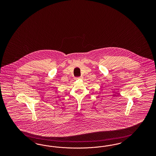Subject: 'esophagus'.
Masks as SVG:
<instances>
[{
	"mask_svg": "<svg viewBox=\"0 0 156 156\" xmlns=\"http://www.w3.org/2000/svg\"><path fill=\"white\" fill-rule=\"evenodd\" d=\"M82 77H81V76H80V77H78V78H76V79H82Z\"/></svg>",
	"mask_w": 156,
	"mask_h": 156,
	"instance_id": "esophagus-1",
	"label": "esophagus"
}]
</instances>
